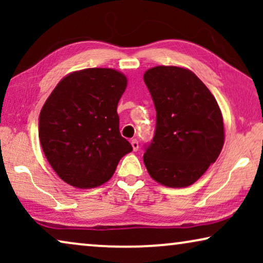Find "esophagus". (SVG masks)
<instances>
[{
    "label": "esophagus",
    "instance_id": "esophagus-1",
    "mask_svg": "<svg viewBox=\"0 0 263 263\" xmlns=\"http://www.w3.org/2000/svg\"><path fill=\"white\" fill-rule=\"evenodd\" d=\"M132 147H133V149L134 151H138L139 149V141L136 139H134V140H132Z\"/></svg>",
    "mask_w": 263,
    "mask_h": 263
}]
</instances>
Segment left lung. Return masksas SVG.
<instances>
[{"mask_svg":"<svg viewBox=\"0 0 263 263\" xmlns=\"http://www.w3.org/2000/svg\"><path fill=\"white\" fill-rule=\"evenodd\" d=\"M157 111L152 141L143 163L154 181L168 188L195 183L224 146L221 111L192 70L158 66L143 74Z\"/></svg>","mask_w":263,"mask_h":263,"instance_id":"obj_1","label":"left lung"}]
</instances>
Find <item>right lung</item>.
<instances>
[{
  "label": "right lung",
  "mask_w": 263,
  "mask_h": 263,
  "mask_svg": "<svg viewBox=\"0 0 263 263\" xmlns=\"http://www.w3.org/2000/svg\"><path fill=\"white\" fill-rule=\"evenodd\" d=\"M127 78L87 68L61 80L39 115V140L49 164L68 184L96 188L112 177L133 147L120 133L117 105Z\"/></svg>",
  "instance_id": "obj_1"
}]
</instances>
